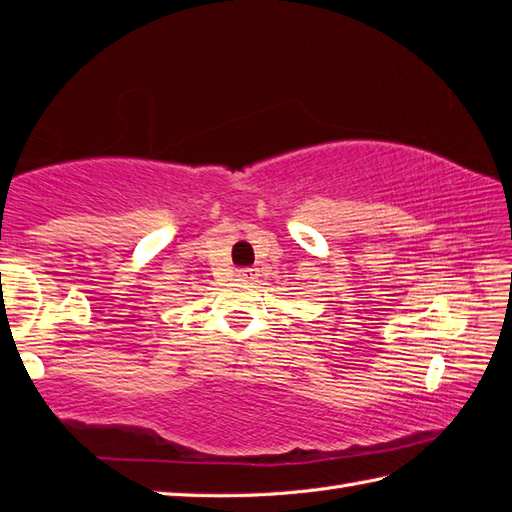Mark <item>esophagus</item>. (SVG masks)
<instances>
[{
  "label": "esophagus",
  "mask_w": 512,
  "mask_h": 512,
  "mask_svg": "<svg viewBox=\"0 0 512 512\" xmlns=\"http://www.w3.org/2000/svg\"><path fill=\"white\" fill-rule=\"evenodd\" d=\"M237 277L242 281H257L259 279V268H239Z\"/></svg>",
  "instance_id": "esophagus-1"
}]
</instances>
